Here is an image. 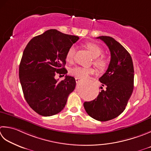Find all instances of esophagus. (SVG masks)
Listing matches in <instances>:
<instances>
[{"instance_id": "1", "label": "esophagus", "mask_w": 151, "mask_h": 151, "mask_svg": "<svg viewBox=\"0 0 151 151\" xmlns=\"http://www.w3.org/2000/svg\"><path fill=\"white\" fill-rule=\"evenodd\" d=\"M75 81H76V83H78L79 82H81L82 81V78H78V77H76L75 78Z\"/></svg>"}]
</instances>
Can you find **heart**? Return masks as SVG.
I'll return each instance as SVG.
<instances>
[{
  "mask_svg": "<svg viewBox=\"0 0 151 151\" xmlns=\"http://www.w3.org/2000/svg\"><path fill=\"white\" fill-rule=\"evenodd\" d=\"M86 48L91 53L93 57L94 58L93 63L96 65L100 69H103L107 67V60L103 57L104 51L101 46L98 44L93 42H90L86 44ZM76 54V47L73 45L69 47L66 54V60L67 61H72ZM95 72L93 68H86L82 67H75L70 69V73L73 76L81 78H86L88 77V76L91 74Z\"/></svg>",
  "mask_w": 151,
  "mask_h": 151,
  "instance_id": "obj_1",
  "label": "heart"
}]
</instances>
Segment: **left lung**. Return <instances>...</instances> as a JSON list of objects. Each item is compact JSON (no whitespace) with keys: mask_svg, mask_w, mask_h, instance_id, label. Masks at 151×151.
<instances>
[{"mask_svg":"<svg viewBox=\"0 0 151 151\" xmlns=\"http://www.w3.org/2000/svg\"><path fill=\"white\" fill-rule=\"evenodd\" d=\"M97 38L108 46L111 61L107 70L99 79L102 90L93 101L84 102V107L90 116L105 122L119 116L125 110L134 90V69L130 54L119 42L111 37Z\"/></svg>","mask_w":151,"mask_h":151,"instance_id":"left-lung-1","label":"left lung"}]
</instances>
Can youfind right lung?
I'll list each match as a JSON object with an SVG mask.
<instances>
[{"label":"right lung","mask_w":151,"mask_h":151,"mask_svg":"<svg viewBox=\"0 0 151 151\" xmlns=\"http://www.w3.org/2000/svg\"><path fill=\"white\" fill-rule=\"evenodd\" d=\"M78 39L77 36L50 29L32 38L23 51L19 68L20 83L26 101L41 116L61 112L75 90L73 76L66 75L61 81L54 77L57 73H67L64 67L67 52Z\"/></svg>","instance_id":"right-lung-1"}]
</instances>
